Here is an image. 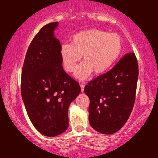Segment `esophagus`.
<instances>
[{
  "mask_svg": "<svg viewBox=\"0 0 158 158\" xmlns=\"http://www.w3.org/2000/svg\"><path fill=\"white\" fill-rule=\"evenodd\" d=\"M80 87H81V92H83V91H84V87H85L84 84H83V83H81V84H80Z\"/></svg>",
  "mask_w": 158,
  "mask_h": 158,
  "instance_id": "esophagus-1",
  "label": "esophagus"
}]
</instances>
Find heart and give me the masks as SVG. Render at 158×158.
Here are the masks:
<instances>
[{
	"label": "heart",
	"mask_w": 158,
	"mask_h": 158,
	"mask_svg": "<svg viewBox=\"0 0 158 158\" xmlns=\"http://www.w3.org/2000/svg\"><path fill=\"white\" fill-rule=\"evenodd\" d=\"M122 50V41L115 33L99 29H89L73 36L71 43L63 44L60 55L66 71L75 73L82 56L83 63L76 77L85 79L93 72L101 75L106 72L118 58Z\"/></svg>",
	"instance_id": "obj_1"
}]
</instances>
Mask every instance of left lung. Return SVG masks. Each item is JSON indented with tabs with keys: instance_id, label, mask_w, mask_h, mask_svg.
Instances as JSON below:
<instances>
[{
	"instance_id": "8db88e82",
	"label": "left lung",
	"mask_w": 158,
	"mask_h": 158,
	"mask_svg": "<svg viewBox=\"0 0 158 158\" xmlns=\"http://www.w3.org/2000/svg\"><path fill=\"white\" fill-rule=\"evenodd\" d=\"M138 77V62L135 53L130 52L109 71L85 85L89 124L94 129L111 135L122 128L135 105Z\"/></svg>"
}]
</instances>
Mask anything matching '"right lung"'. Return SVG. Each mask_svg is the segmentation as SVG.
<instances>
[{
    "mask_svg": "<svg viewBox=\"0 0 158 158\" xmlns=\"http://www.w3.org/2000/svg\"><path fill=\"white\" fill-rule=\"evenodd\" d=\"M58 22L43 26L26 52L21 93L33 126L47 136H58L69 127L70 104L81 92L79 83L63 69L61 45L53 31Z\"/></svg>",
    "mask_w": 158,
    "mask_h": 158,
    "instance_id": "obj_1",
    "label": "right lung"
}]
</instances>
